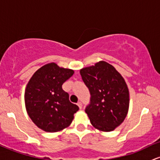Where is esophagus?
Masks as SVG:
<instances>
[{"instance_id":"1","label":"esophagus","mask_w":160,"mask_h":160,"mask_svg":"<svg viewBox=\"0 0 160 160\" xmlns=\"http://www.w3.org/2000/svg\"><path fill=\"white\" fill-rule=\"evenodd\" d=\"M77 106H79L80 109H81V108H82V103L80 102H77Z\"/></svg>"}]
</instances>
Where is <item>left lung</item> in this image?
Masks as SVG:
<instances>
[{"mask_svg": "<svg viewBox=\"0 0 160 160\" xmlns=\"http://www.w3.org/2000/svg\"><path fill=\"white\" fill-rule=\"evenodd\" d=\"M80 73L91 95L85 110L91 124L99 131H114L124 122L129 109V90L124 77L104 61L82 68Z\"/></svg>", "mask_w": 160, "mask_h": 160, "instance_id": "8db88e82", "label": "left lung"}]
</instances>
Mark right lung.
I'll return each mask as SVG.
<instances>
[{"instance_id":"obj_1","label":"right lung","mask_w":160,"mask_h":160,"mask_svg":"<svg viewBox=\"0 0 160 160\" xmlns=\"http://www.w3.org/2000/svg\"><path fill=\"white\" fill-rule=\"evenodd\" d=\"M74 71L48 63L33 73L25 89L26 109L32 122L46 132H58L68 128L79 110L69 100L62 84Z\"/></svg>"}]
</instances>
